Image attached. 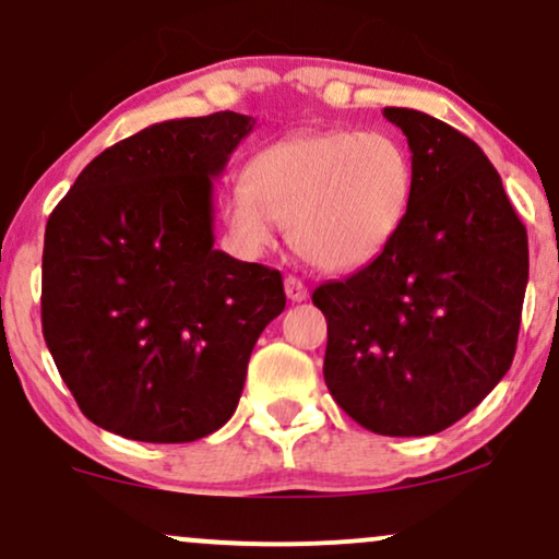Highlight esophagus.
<instances>
[{
	"instance_id": "esophagus-1",
	"label": "esophagus",
	"mask_w": 559,
	"mask_h": 559,
	"mask_svg": "<svg viewBox=\"0 0 559 559\" xmlns=\"http://www.w3.org/2000/svg\"><path fill=\"white\" fill-rule=\"evenodd\" d=\"M286 286V297L292 301H305L307 297H310V292H307V286L301 284L299 278H294V275H288V278L284 281Z\"/></svg>"
}]
</instances>
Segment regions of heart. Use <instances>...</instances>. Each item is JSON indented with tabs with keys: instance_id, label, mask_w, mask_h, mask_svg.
I'll use <instances>...</instances> for the list:
<instances>
[{
	"instance_id": "heart-1",
	"label": "heart",
	"mask_w": 559,
	"mask_h": 559,
	"mask_svg": "<svg viewBox=\"0 0 559 559\" xmlns=\"http://www.w3.org/2000/svg\"><path fill=\"white\" fill-rule=\"evenodd\" d=\"M413 181V159L389 133H294L249 159L243 189L226 197L223 215L249 249L273 241V223L312 267L349 273L400 234Z\"/></svg>"
}]
</instances>
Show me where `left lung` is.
Wrapping results in <instances>:
<instances>
[{
	"instance_id": "left-lung-1",
	"label": "left lung",
	"mask_w": 559,
	"mask_h": 559,
	"mask_svg": "<svg viewBox=\"0 0 559 559\" xmlns=\"http://www.w3.org/2000/svg\"><path fill=\"white\" fill-rule=\"evenodd\" d=\"M383 118L407 136L413 199L370 265L312 292L329 320L323 376L368 431L431 436L510 370L528 236L476 141L407 107H386Z\"/></svg>"
}]
</instances>
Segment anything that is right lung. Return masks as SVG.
Segmentation results:
<instances>
[{
    "label": "right lung",
    "mask_w": 559,
    "mask_h": 559,
    "mask_svg": "<svg viewBox=\"0 0 559 559\" xmlns=\"http://www.w3.org/2000/svg\"><path fill=\"white\" fill-rule=\"evenodd\" d=\"M252 128L228 110L144 128L94 157L49 215L44 338L105 431L152 444L217 431L284 312L278 271L215 249V181Z\"/></svg>",
    "instance_id": "add662e5"
}]
</instances>
